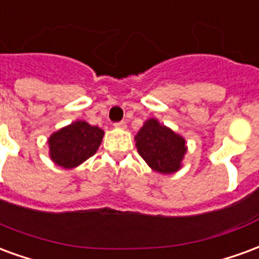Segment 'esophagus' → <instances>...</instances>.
Masks as SVG:
<instances>
[{
  "label": "esophagus",
  "mask_w": 259,
  "mask_h": 259,
  "mask_svg": "<svg viewBox=\"0 0 259 259\" xmlns=\"http://www.w3.org/2000/svg\"><path fill=\"white\" fill-rule=\"evenodd\" d=\"M113 126L118 127V129H126V122H124V120H120V122H116Z\"/></svg>",
  "instance_id": "esophagus-1"
}]
</instances>
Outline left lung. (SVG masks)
Here are the masks:
<instances>
[{
  "instance_id": "left-lung-1",
  "label": "left lung",
  "mask_w": 259,
  "mask_h": 259,
  "mask_svg": "<svg viewBox=\"0 0 259 259\" xmlns=\"http://www.w3.org/2000/svg\"><path fill=\"white\" fill-rule=\"evenodd\" d=\"M141 158L159 174H174L180 168L186 154V141L175 132L148 119L136 136Z\"/></svg>"
}]
</instances>
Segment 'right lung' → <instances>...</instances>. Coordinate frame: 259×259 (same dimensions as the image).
<instances>
[{"mask_svg": "<svg viewBox=\"0 0 259 259\" xmlns=\"http://www.w3.org/2000/svg\"><path fill=\"white\" fill-rule=\"evenodd\" d=\"M102 136L104 132L100 127L77 120L48 139L51 159L62 168H74L96 154Z\"/></svg>", "mask_w": 259, "mask_h": 259, "instance_id": "1", "label": "right lung"}]
</instances>
